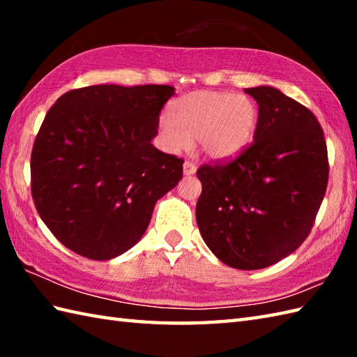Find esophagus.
I'll list each match as a JSON object with an SVG mask.
<instances>
[{"instance_id":"1","label":"esophagus","mask_w":357,"mask_h":357,"mask_svg":"<svg viewBox=\"0 0 357 357\" xmlns=\"http://www.w3.org/2000/svg\"><path fill=\"white\" fill-rule=\"evenodd\" d=\"M196 173V165L192 161H185L184 162V174L185 176H190V174Z\"/></svg>"}]
</instances>
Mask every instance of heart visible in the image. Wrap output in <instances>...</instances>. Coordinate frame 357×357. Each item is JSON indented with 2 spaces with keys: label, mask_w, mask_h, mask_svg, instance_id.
<instances>
[{
  "label": "heart",
  "mask_w": 357,
  "mask_h": 357,
  "mask_svg": "<svg viewBox=\"0 0 357 357\" xmlns=\"http://www.w3.org/2000/svg\"><path fill=\"white\" fill-rule=\"evenodd\" d=\"M257 107L252 98L215 90H196L170 105L159 132L167 150L181 151L198 141L202 153L224 159L238 155L252 141Z\"/></svg>",
  "instance_id": "obj_1"
}]
</instances>
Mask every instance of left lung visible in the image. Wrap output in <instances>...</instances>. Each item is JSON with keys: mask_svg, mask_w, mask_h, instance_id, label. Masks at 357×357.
I'll return each instance as SVG.
<instances>
[{"mask_svg": "<svg viewBox=\"0 0 357 357\" xmlns=\"http://www.w3.org/2000/svg\"><path fill=\"white\" fill-rule=\"evenodd\" d=\"M253 142L227 162L204 164L196 204L202 239L219 261L259 270L291 255L313 229L328 184L321 124L305 105L261 86Z\"/></svg>", "mask_w": 357, "mask_h": 357, "instance_id": "left-lung-1", "label": "left lung"}]
</instances>
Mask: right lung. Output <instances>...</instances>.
Returning a JSON list of instances; mask_svg holds the SVG:
<instances>
[{"label":"right lung","mask_w":357,"mask_h":357,"mask_svg":"<svg viewBox=\"0 0 357 357\" xmlns=\"http://www.w3.org/2000/svg\"><path fill=\"white\" fill-rule=\"evenodd\" d=\"M172 86L98 84L59 96L30 158L38 215L63 245L107 261L132 248L155 204L183 178V162L158 150L159 113Z\"/></svg>","instance_id":"add662e5"}]
</instances>
